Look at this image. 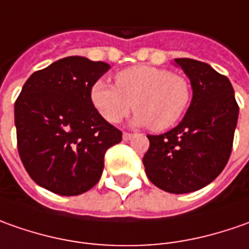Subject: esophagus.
<instances>
[{"label":"esophagus","mask_w":249,"mask_h":249,"mask_svg":"<svg viewBox=\"0 0 249 249\" xmlns=\"http://www.w3.org/2000/svg\"><path fill=\"white\" fill-rule=\"evenodd\" d=\"M132 138H133L132 133H129V132H124V133H123V139H124L125 142H126V141H131Z\"/></svg>","instance_id":"1"}]
</instances>
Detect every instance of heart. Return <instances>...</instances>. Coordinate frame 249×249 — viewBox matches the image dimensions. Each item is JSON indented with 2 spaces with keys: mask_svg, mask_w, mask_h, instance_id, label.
I'll return each mask as SVG.
<instances>
[{
  "mask_svg": "<svg viewBox=\"0 0 249 249\" xmlns=\"http://www.w3.org/2000/svg\"><path fill=\"white\" fill-rule=\"evenodd\" d=\"M116 87L98 80L90 102L107 123L121 121L132 108L135 125L165 131L180 121L192 102V87L180 74L154 66H133L116 74Z\"/></svg>",
  "mask_w": 249,
  "mask_h": 249,
  "instance_id": "1",
  "label": "heart"
}]
</instances>
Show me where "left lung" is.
Here are the masks:
<instances>
[{
    "label": "left lung",
    "instance_id": "left-lung-1",
    "mask_svg": "<svg viewBox=\"0 0 249 249\" xmlns=\"http://www.w3.org/2000/svg\"><path fill=\"white\" fill-rule=\"evenodd\" d=\"M189 77L192 103L183 120L162 135H147L146 175L161 190L192 193L210 184L226 167L238 120L229 78L194 59H175Z\"/></svg>",
    "mask_w": 249,
    "mask_h": 249
}]
</instances>
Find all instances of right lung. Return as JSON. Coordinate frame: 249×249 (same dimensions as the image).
Masks as SVG:
<instances>
[{"instance_id": "obj_1", "label": "right lung", "mask_w": 249, "mask_h": 249, "mask_svg": "<svg viewBox=\"0 0 249 249\" xmlns=\"http://www.w3.org/2000/svg\"><path fill=\"white\" fill-rule=\"evenodd\" d=\"M110 69L69 56L30 75L15 102L18 150L30 178L60 196H78L98 183L108 147L123 133L90 102V88Z\"/></svg>"}]
</instances>
